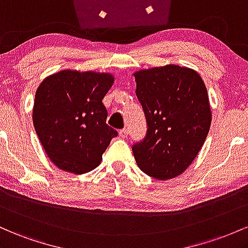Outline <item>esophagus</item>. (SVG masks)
<instances>
[{"label": "esophagus", "mask_w": 248, "mask_h": 248, "mask_svg": "<svg viewBox=\"0 0 248 248\" xmlns=\"http://www.w3.org/2000/svg\"><path fill=\"white\" fill-rule=\"evenodd\" d=\"M127 135H129V131H127V129H123L119 131V136H121L122 138H126Z\"/></svg>", "instance_id": "1"}]
</instances>
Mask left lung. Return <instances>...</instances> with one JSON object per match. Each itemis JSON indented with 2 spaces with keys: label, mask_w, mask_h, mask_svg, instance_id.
I'll list each match as a JSON object with an SVG mask.
<instances>
[{
  "label": "left lung",
  "mask_w": 248,
  "mask_h": 248,
  "mask_svg": "<svg viewBox=\"0 0 248 248\" xmlns=\"http://www.w3.org/2000/svg\"><path fill=\"white\" fill-rule=\"evenodd\" d=\"M136 94L145 113V138L132 146L139 169L168 180L182 174L199 154L212 113L205 83L197 71L169 65L133 74Z\"/></svg>",
  "instance_id": "obj_1"
}]
</instances>
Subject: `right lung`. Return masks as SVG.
<instances>
[{"label": "right lung", "mask_w": 248, "mask_h": 248, "mask_svg": "<svg viewBox=\"0 0 248 248\" xmlns=\"http://www.w3.org/2000/svg\"><path fill=\"white\" fill-rule=\"evenodd\" d=\"M104 72L62 70L48 76L35 94L32 122L44 151L58 169L93 171L116 130L107 124L102 99L113 84Z\"/></svg>", "instance_id": "1"}]
</instances>
